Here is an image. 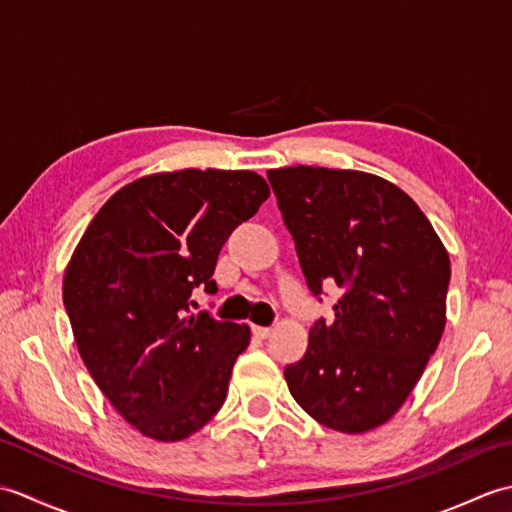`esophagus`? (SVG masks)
Masks as SVG:
<instances>
[{
  "mask_svg": "<svg viewBox=\"0 0 512 512\" xmlns=\"http://www.w3.org/2000/svg\"><path fill=\"white\" fill-rule=\"evenodd\" d=\"M253 334L259 336V339H268V336L273 334V330H270V328H262V325H253Z\"/></svg>",
  "mask_w": 512,
  "mask_h": 512,
  "instance_id": "esophagus-1",
  "label": "esophagus"
}]
</instances>
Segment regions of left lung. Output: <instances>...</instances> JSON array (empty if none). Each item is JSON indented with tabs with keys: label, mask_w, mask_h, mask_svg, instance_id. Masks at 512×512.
<instances>
[{
	"label": "left lung",
	"mask_w": 512,
	"mask_h": 512,
	"mask_svg": "<svg viewBox=\"0 0 512 512\" xmlns=\"http://www.w3.org/2000/svg\"><path fill=\"white\" fill-rule=\"evenodd\" d=\"M312 295L339 286L334 321L286 367L301 409L341 433L387 422L416 387L447 323L449 253L409 195L374 173L270 169Z\"/></svg>",
	"instance_id": "left-lung-1"
}]
</instances>
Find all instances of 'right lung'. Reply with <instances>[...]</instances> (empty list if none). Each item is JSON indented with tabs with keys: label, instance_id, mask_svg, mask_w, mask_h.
<instances>
[{
	"label": "right lung",
	"instance_id": "1",
	"mask_svg": "<svg viewBox=\"0 0 512 512\" xmlns=\"http://www.w3.org/2000/svg\"><path fill=\"white\" fill-rule=\"evenodd\" d=\"M270 195L255 171L182 169L125 184L94 215L63 277L94 383L143 436L189 438L226 400L248 325L189 314L217 290V255Z\"/></svg>",
	"mask_w": 512,
	"mask_h": 512
}]
</instances>
